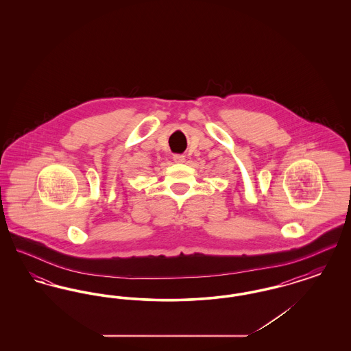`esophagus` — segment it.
I'll return each mask as SVG.
<instances>
[{
  "instance_id": "1",
  "label": "esophagus",
  "mask_w": 351,
  "mask_h": 351,
  "mask_svg": "<svg viewBox=\"0 0 351 351\" xmlns=\"http://www.w3.org/2000/svg\"><path fill=\"white\" fill-rule=\"evenodd\" d=\"M173 160L176 163H183L184 160H185V156L182 155V154H176V155H173Z\"/></svg>"
}]
</instances>
